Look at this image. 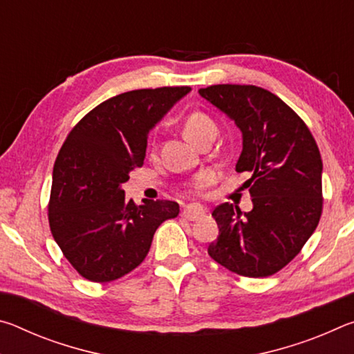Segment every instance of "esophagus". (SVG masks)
Returning <instances> with one entry per match:
<instances>
[{"mask_svg":"<svg viewBox=\"0 0 354 354\" xmlns=\"http://www.w3.org/2000/svg\"><path fill=\"white\" fill-rule=\"evenodd\" d=\"M206 212H207L206 207H203L201 205H196V203H192V205H187L184 207L183 217L190 221H195V220H200L201 217H205Z\"/></svg>","mask_w":354,"mask_h":354,"instance_id":"1","label":"esophagus"}]
</instances>
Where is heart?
Returning a JSON list of instances; mask_svg holds the SVG:
<instances>
[{
    "mask_svg": "<svg viewBox=\"0 0 354 354\" xmlns=\"http://www.w3.org/2000/svg\"><path fill=\"white\" fill-rule=\"evenodd\" d=\"M183 131H184V136L187 137V139L195 143V145H198V143L206 139L209 136H215L217 133V127H215L214 120L207 115V113L201 112V111H195V112H190L187 117L184 118L183 122ZM209 176L207 173H201L195 178L194 181V190H201L205 185L209 183Z\"/></svg>",
    "mask_w": 354,
    "mask_h": 354,
    "instance_id": "heart-1",
    "label": "heart"
}]
</instances>
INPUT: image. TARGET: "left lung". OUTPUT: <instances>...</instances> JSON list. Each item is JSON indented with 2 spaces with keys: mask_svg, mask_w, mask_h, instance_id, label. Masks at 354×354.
Masks as SVG:
<instances>
[{
  "mask_svg": "<svg viewBox=\"0 0 354 354\" xmlns=\"http://www.w3.org/2000/svg\"><path fill=\"white\" fill-rule=\"evenodd\" d=\"M198 92L241 129L236 171L251 173L245 185L253 198V209L245 214L230 203L214 209L220 232L207 253L242 277H270L301 251L319 225V147L306 123L266 88L218 84Z\"/></svg>",
  "mask_w": 354,
  "mask_h": 354,
  "instance_id": "1",
  "label": "left lung"
}]
</instances>
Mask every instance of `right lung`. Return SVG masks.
<instances>
[{
    "mask_svg": "<svg viewBox=\"0 0 354 354\" xmlns=\"http://www.w3.org/2000/svg\"><path fill=\"white\" fill-rule=\"evenodd\" d=\"M190 87L140 88L103 101L80 120L59 151L48 220L64 256L82 278L109 283L145 259L175 201L124 200L122 184L143 165L149 131Z\"/></svg>",
    "mask_w": 354,
    "mask_h": 354,
    "instance_id": "add662e5",
    "label": "right lung"
}]
</instances>
